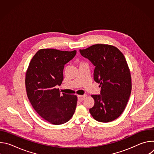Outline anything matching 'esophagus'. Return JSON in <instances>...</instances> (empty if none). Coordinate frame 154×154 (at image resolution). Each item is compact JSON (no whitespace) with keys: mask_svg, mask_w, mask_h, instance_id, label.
<instances>
[{"mask_svg":"<svg viewBox=\"0 0 154 154\" xmlns=\"http://www.w3.org/2000/svg\"><path fill=\"white\" fill-rule=\"evenodd\" d=\"M77 97H78V100H79L83 101L85 99V97H86V94H84V95H78Z\"/></svg>","mask_w":154,"mask_h":154,"instance_id":"1","label":"esophagus"}]
</instances>
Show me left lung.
I'll return each instance as SVG.
<instances>
[{
    "label": "left lung",
    "mask_w": 154,
    "mask_h": 154,
    "mask_svg": "<svg viewBox=\"0 0 154 154\" xmlns=\"http://www.w3.org/2000/svg\"><path fill=\"white\" fill-rule=\"evenodd\" d=\"M80 54L95 66L94 80L100 84V94L92 95V116L101 122H111L124 112L131 90L130 70L122 53L116 47L97 44L81 50Z\"/></svg>",
    "instance_id": "obj_1"
}]
</instances>
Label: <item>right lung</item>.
Listing matches in <instances>:
<instances>
[{
    "label": "right lung",
    "mask_w": 154,
    "mask_h": 154,
    "mask_svg": "<svg viewBox=\"0 0 154 154\" xmlns=\"http://www.w3.org/2000/svg\"><path fill=\"white\" fill-rule=\"evenodd\" d=\"M76 52L40 49L31 60L26 72L27 94L32 106L41 117L55 125L68 122L75 110L77 97L61 94L57 86L63 80L64 64Z\"/></svg>",
    "instance_id": "1"
}]
</instances>
